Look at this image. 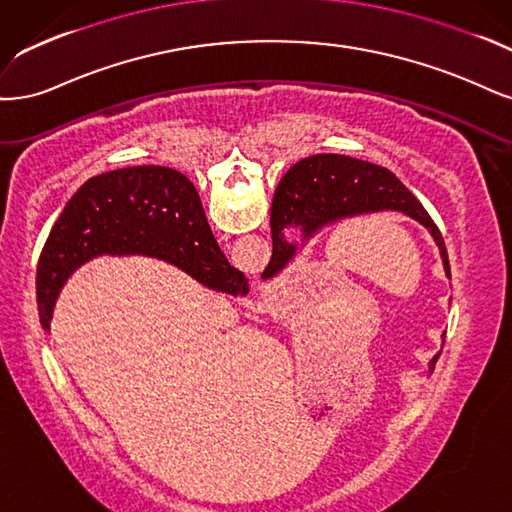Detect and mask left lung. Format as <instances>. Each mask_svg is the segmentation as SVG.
<instances>
[{"label":"left lung","instance_id":"8db88e82","mask_svg":"<svg viewBox=\"0 0 512 512\" xmlns=\"http://www.w3.org/2000/svg\"><path fill=\"white\" fill-rule=\"evenodd\" d=\"M383 210L404 212L406 217L430 229L440 249L444 274L451 278L447 246L440 229L417 197L387 168L344 155L306 157L280 178L270 212L272 257L261 278H274L298 251V244L287 242L283 229L300 227L306 242L329 223ZM436 359L438 355L430 361V370H434Z\"/></svg>","mask_w":512,"mask_h":512}]
</instances>
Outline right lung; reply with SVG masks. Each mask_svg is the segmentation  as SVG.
I'll return each mask as SVG.
<instances>
[{
    "label": "right lung",
    "mask_w": 512,
    "mask_h": 512,
    "mask_svg": "<svg viewBox=\"0 0 512 512\" xmlns=\"http://www.w3.org/2000/svg\"><path fill=\"white\" fill-rule=\"evenodd\" d=\"M97 255L157 257L219 291H236L240 278L214 240L191 180L163 166L93 176L63 206L38 263L44 329H51L65 280Z\"/></svg>",
    "instance_id": "obj_1"
}]
</instances>
